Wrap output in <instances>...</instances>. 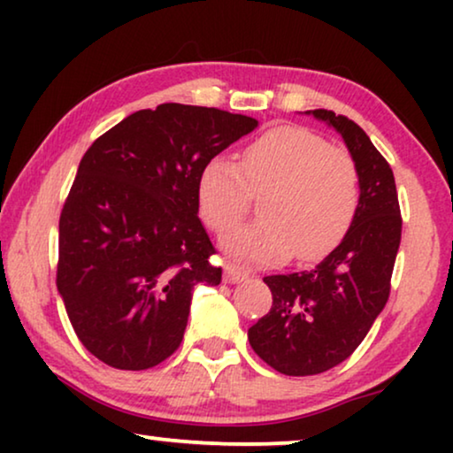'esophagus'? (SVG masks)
I'll return each mask as SVG.
<instances>
[{
	"instance_id": "1",
	"label": "esophagus",
	"mask_w": 453,
	"mask_h": 453,
	"mask_svg": "<svg viewBox=\"0 0 453 453\" xmlns=\"http://www.w3.org/2000/svg\"><path fill=\"white\" fill-rule=\"evenodd\" d=\"M245 278H247V274L239 268V265H234V264L225 265V280L226 282H241V280H245Z\"/></svg>"
}]
</instances>
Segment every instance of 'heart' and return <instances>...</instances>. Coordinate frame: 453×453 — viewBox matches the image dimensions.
<instances>
[{"label":"heart","instance_id":"obj_1","mask_svg":"<svg viewBox=\"0 0 453 453\" xmlns=\"http://www.w3.org/2000/svg\"><path fill=\"white\" fill-rule=\"evenodd\" d=\"M259 196L264 220L228 234L225 250L253 264H278L293 251L313 259L349 231L361 200V173L346 148L327 144L311 129L282 126L253 140L241 165L214 157L197 179L200 214L219 234L233 231Z\"/></svg>","mask_w":453,"mask_h":453}]
</instances>
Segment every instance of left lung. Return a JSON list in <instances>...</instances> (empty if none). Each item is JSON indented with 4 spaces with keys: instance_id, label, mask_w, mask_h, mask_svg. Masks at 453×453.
I'll return each instance as SVG.
<instances>
[{
    "instance_id": "8db88e82",
    "label": "left lung",
    "mask_w": 453,
    "mask_h": 453,
    "mask_svg": "<svg viewBox=\"0 0 453 453\" xmlns=\"http://www.w3.org/2000/svg\"><path fill=\"white\" fill-rule=\"evenodd\" d=\"M311 113L342 135L361 173V200L344 239L313 268L264 276L270 311L247 332L251 349L278 373L318 375L346 361L386 307L402 237L392 166L355 121Z\"/></svg>"
}]
</instances>
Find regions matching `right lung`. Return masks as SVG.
<instances>
[{
	"label": "right lung",
	"instance_id": "obj_1",
	"mask_svg": "<svg viewBox=\"0 0 453 453\" xmlns=\"http://www.w3.org/2000/svg\"><path fill=\"white\" fill-rule=\"evenodd\" d=\"M256 127L247 115L165 103L86 150L59 216L58 290L98 361L142 371L179 349L194 287L222 280L197 219V179Z\"/></svg>",
	"mask_w": 453,
	"mask_h": 453
}]
</instances>
